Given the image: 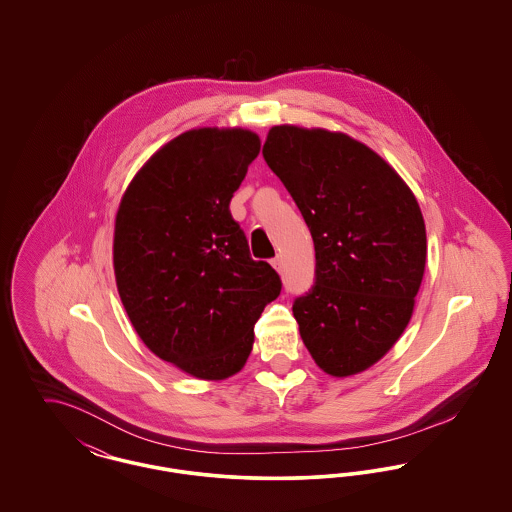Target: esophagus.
Listing matches in <instances>:
<instances>
[{
    "label": "esophagus",
    "mask_w": 512,
    "mask_h": 512,
    "mask_svg": "<svg viewBox=\"0 0 512 512\" xmlns=\"http://www.w3.org/2000/svg\"><path fill=\"white\" fill-rule=\"evenodd\" d=\"M272 267L276 268L278 272H282V268H284V261H282V257H280V255H276V257L272 259Z\"/></svg>",
    "instance_id": "obj_1"
}]
</instances>
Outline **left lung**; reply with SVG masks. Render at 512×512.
Wrapping results in <instances>:
<instances>
[{
    "label": "left lung",
    "mask_w": 512,
    "mask_h": 512,
    "mask_svg": "<svg viewBox=\"0 0 512 512\" xmlns=\"http://www.w3.org/2000/svg\"><path fill=\"white\" fill-rule=\"evenodd\" d=\"M263 157L315 242V284L293 301L301 340L324 372L357 374L413 315L426 265L420 207L380 155L340 132L274 126Z\"/></svg>",
    "instance_id": "1"
}]
</instances>
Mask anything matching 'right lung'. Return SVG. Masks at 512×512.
<instances>
[{"mask_svg": "<svg viewBox=\"0 0 512 512\" xmlns=\"http://www.w3.org/2000/svg\"><path fill=\"white\" fill-rule=\"evenodd\" d=\"M259 149L242 128L184 132L136 174L115 220V276L132 326L195 378L222 380L245 365L253 326L282 290L230 213Z\"/></svg>", "mask_w": 512, "mask_h": 512, "instance_id": "right-lung-1", "label": "right lung"}]
</instances>
